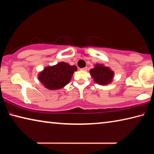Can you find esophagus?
Instances as JSON below:
<instances>
[{
  "mask_svg": "<svg viewBox=\"0 0 154 154\" xmlns=\"http://www.w3.org/2000/svg\"><path fill=\"white\" fill-rule=\"evenodd\" d=\"M88 69V68L87 67H85V68H82V70H86Z\"/></svg>",
  "mask_w": 154,
  "mask_h": 154,
  "instance_id": "obj_1",
  "label": "esophagus"
}]
</instances>
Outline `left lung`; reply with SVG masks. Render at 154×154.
Returning <instances> with one entry per match:
<instances>
[{"instance_id": "8db88e82", "label": "left lung", "mask_w": 154, "mask_h": 154, "mask_svg": "<svg viewBox=\"0 0 154 154\" xmlns=\"http://www.w3.org/2000/svg\"><path fill=\"white\" fill-rule=\"evenodd\" d=\"M90 74L94 82L99 85H108L112 82L114 72L108 66L103 64H95L94 67L90 70Z\"/></svg>"}]
</instances>
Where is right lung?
<instances>
[{
	"mask_svg": "<svg viewBox=\"0 0 154 154\" xmlns=\"http://www.w3.org/2000/svg\"><path fill=\"white\" fill-rule=\"evenodd\" d=\"M75 71H77L76 66L61 62L44 68L38 74V79L48 90L61 89L70 82Z\"/></svg>",
	"mask_w": 154,
	"mask_h": 154,
	"instance_id": "obj_1",
	"label": "right lung"
}]
</instances>
